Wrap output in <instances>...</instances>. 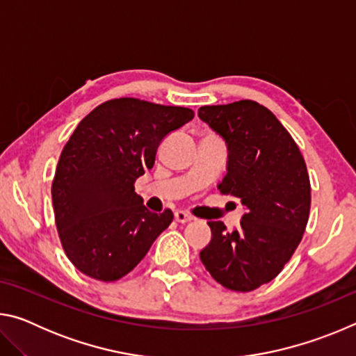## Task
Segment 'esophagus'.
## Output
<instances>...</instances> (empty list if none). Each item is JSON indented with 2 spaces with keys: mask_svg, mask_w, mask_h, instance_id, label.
I'll use <instances>...</instances> for the list:
<instances>
[{
  "mask_svg": "<svg viewBox=\"0 0 356 356\" xmlns=\"http://www.w3.org/2000/svg\"><path fill=\"white\" fill-rule=\"evenodd\" d=\"M174 220H176L177 222H188L193 220V216L184 212V210H177V212L174 213Z\"/></svg>",
  "mask_w": 356,
  "mask_h": 356,
  "instance_id": "1",
  "label": "esophagus"
}]
</instances>
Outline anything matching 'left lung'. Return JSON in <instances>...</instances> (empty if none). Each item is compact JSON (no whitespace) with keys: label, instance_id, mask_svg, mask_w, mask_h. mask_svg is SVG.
Returning <instances> with one entry per match:
<instances>
[{"label":"left lung","instance_id":"left-lung-1","mask_svg":"<svg viewBox=\"0 0 356 356\" xmlns=\"http://www.w3.org/2000/svg\"><path fill=\"white\" fill-rule=\"evenodd\" d=\"M197 116L227 149V174L216 186L245 209L232 231L207 221L212 238L201 262L221 286L254 291L278 276L301 242L311 207L308 170L289 131L257 102L201 106Z\"/></svg>","mask_w":356,"mask_h":356}]
</instances>
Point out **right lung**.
<instances>
[{
  "instance_id": "add662e5",
  "label": "right lung",
  "mask_w": 356,
  "mask_h": 356,
  "mask_svg": "<svg viewBox=\"0 0 356 356\" xmlns=\"http://www.w3.org/2000/svg\"><path fill=\"white\" fill-rule=\"evenodd\" d=\"M191 110L138 99L105 102L84 118L59 156L51 185L63 248L81 273L116 281L131 272L171 225L135 193L165 138L193 119Z\"/></svg>"
}]
</instances>
